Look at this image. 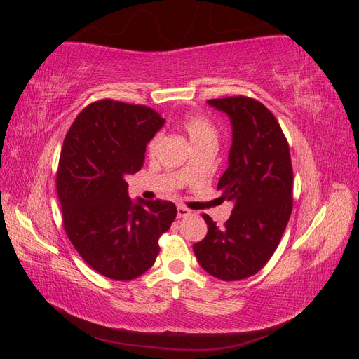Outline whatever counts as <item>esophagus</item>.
<instances>
[{
  "mask_svg": "<svg viewBox=\"0 0 359 359\" xmlns=\"http://www.w3.org/2000/svg\"><path fill=\"white\" fill-rule=\"evenodd\" d=\"M177 214H178V219H184V217H189V215L191 214V211H190V210H187L186 206L178 205V208H177Z\"/></svg>",
  "mask_w": 359,
  "mask_h": 359,
  "instance_id": "obj_1",
  "label": "esophagus"
}]
</instances>
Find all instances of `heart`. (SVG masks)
Returning <instances> with one entry per match:
<instances>
[{
	"label": "heart",
	"instance_id": "heart-1",
	"mask_svg": "<svg viewBox=\"0 0 359 359\" xmlns=\"http://www.w3.org/2000/svg\"><path fill=\"white\" fill-rule=\"evenodd\" d=\"M181 127L187 133L193 147H201L206 144L217 145L219 142V130L210 121L208 118L202 115H186L182 118ZM158 142V136H156L149 142V151H154Z\"/></svg>",
	"mask_w": 359,
	"mask_h": 359
}]
</instances>
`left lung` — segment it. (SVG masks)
Listing matches in <instances>:
<instances>
[{"instance_id": "left-lung-1", "label": "left lung", "mask_w": 359, "mask_h": 359, "mask_svg": "<svg viewBox=\"0 0 359 359\" xmlns=\"http://www.w3.org/2000/svg\"><path fill=\"white\" fill-rule=\"evenodd\" d=\"M206 103L231 121L227 169L217 190L233 210L222 227L203 214L208 233L193 252L212 277L243 280L274 255L289 222L293 182L289 145L274 115L257 100L238 95Z\"/></svg>"}]
</instances>
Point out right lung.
Returning a JSON list of instances; mask_svg holds the SVG:
<instances>
[{"label": "right lung", "instance_id": "1", "mask_svg": "<svg viewBox=\"0 0 359 359\" xmlns=\"http://www.w3.org/2000/svg\"><path fill=\"white\" fill-rule=\"evenodd\" d=\"M163 124L147 106L100 100L85 107L64 139L57 173L64 227L85 262L112 280L147 273L177 217L172 202L130 199L126 181L144 166Z\"/></svg>", "mask_w": 359, "mask_h": 359}]
</instances>
